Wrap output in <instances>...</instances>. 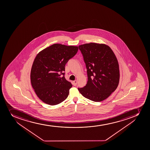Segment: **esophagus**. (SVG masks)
Here are the masks:
<instances>
[{
    "label": "esophagus",
    "instance_id": "1",
    "mask_svg": "<svg viewBox=\"0 0 150 150\" xmlns=\"http://www.w3.org/2000/svg\"><path fill=\"white\" fill-rule=\"evenodd\" d=\"M77 81L75 80L73 81V86H76V85H77Z\"/></svg>",
    "mask_w": 150,
    "mask_h": 150
}]
</instances>
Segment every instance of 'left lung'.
I'll use <instances>...</instances> for the list:
<instances>
[{
	"label": "left lung",
	"instance_id": "obj_1",
	"mask_svg": "<svg viewBox=\"0 0 150 150\" xmlns=\"http://www.w3.org/2000/svg\"><path fill=\"white\" fill-rule=\"evenodd\" d=\"M79 48L86 64L88 81L78 91L85 98L101 102L108 98L118 86L119 64L112 49L103 43H85Z\"/></svg>",
	"mask_w": 150,
	"mask_h": 150
}]
</instances>
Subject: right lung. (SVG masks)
I'll return each instance as SVG.
<instances>
[{
	"label": "right lung",
	"mask_w": 150,
	"mask_h": 150,
	"mask_svg": "<svg viewBox=\"0 0 150 150\" xmlns=\"http://www.w3.org/2000/svg\"><path fill=\"white\" fill-rule=\"evenodd\" d=\"M78 50L77 46L55 43L37 55L32 66L30 80L36 95L43 102L56 105L68 97L72 85L60 75L64 74L62 72L65 71V64Z\"/></svg>",
	"instance_id": "add662e5"
}]
</instances>
